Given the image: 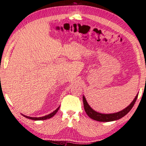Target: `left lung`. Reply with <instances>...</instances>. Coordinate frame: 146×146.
Wrapping results in <instances>:
<instances>
[{"instance_id":"obj_1","label":"left lung","mask_w":146,"mask_h":146,"mask_svg":"<svg viewBox=\"0 0 146 146\" xmlns=\"http://www.w3.org/2000/svg\"><path fill=\"white\" fill-rule=\"evenodd\" d=\"M83 103H84V110L87 115L92 119L99 121V122H111V121H114L116 120H118L120 118L124 117L130 111L132 108L134 106L135 103L137 100L138 98V95L136 96L135 99L133 100V102L131 103L129 106H128L124 110L121 111L117 112L116 113H112V114H102V113H98L95 111H94L92 108H91L86 101L84 96H83Z\"/></svg>"}]
</instances>
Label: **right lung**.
Returning <instances> with one entry per match:
<instances>
[{
	"label": "right lung",
	"mask_w": 146,
	"mask_h": 146,
	"mask_svg": "<svg viewBox=\"0 0 146 146\" xmlns=\"http://www.w3.org/2000/svg\"><path fill=\"white\" fill-rule=\"evenodd\" d=\"M59 108H60V107H58L55 111H54L53 113H50V114H49V115H46V116H44V117H38V118H36V117H27V116H25V115H23L24 116V117H25L26 118H29V119H31V120H44L48 119V118H51L52 117H53V116L56 114V112L58 111V110H59Z\"/></svg>",
	"instance_id": "obj_1"
}]
</instances>
